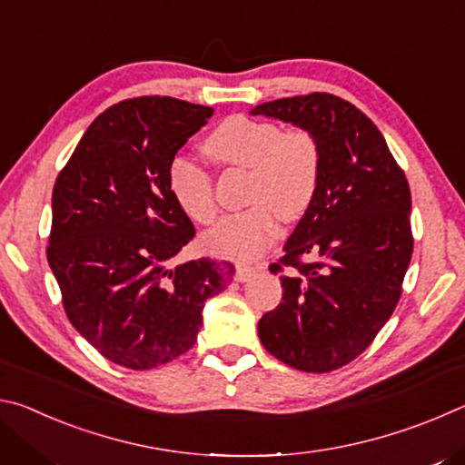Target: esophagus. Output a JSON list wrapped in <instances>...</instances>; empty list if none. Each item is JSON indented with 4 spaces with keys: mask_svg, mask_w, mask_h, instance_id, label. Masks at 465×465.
Returning a JSON list of instances; mask_svg holds the SVG:
<instances>
[{
    "mask_svg": "<svg viewBox=\"0 0 465 465\" xmlns=\"http://www.w3.org/2000/svg\"><path fill=\"white\" fill-rule=\"evenodd\" d=\"M256 266H248V264H238V269H235V281L238 282H246L256 274Z\"/></svg>",
    "mask_w": 465,
    "mask_h": 465,
    "instance_id": "34e87169",
    "label": "esophagus"
}]
</instances>
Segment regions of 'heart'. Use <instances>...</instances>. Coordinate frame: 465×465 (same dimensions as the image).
<instances>
[{"label": "heart", "mask_w": 465, "mask_h": 465, "mask_svg": "<svg viewBox=\"0 0 465 465\" xmlns=\"http://www.w3.org/2000/svg\"><path fill=\"white\" fill-rule=\"evenodd\" d=\"M203 149L219 166L250 170L252 207L223 217L203 238L217 256L233 261L261 256L277 238L279 215L295 222L313 201L320 183V145L310 131H281L274 123L235 114L209 133ZM168 188L193 222H213L217 204L209 172L186 157H174L168 168Z\"/></svg>", "instance_id": "b5f03b06"}]
</instances>
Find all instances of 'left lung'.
Returning <instances> with one entry per match:
<instances>
[{
    "mask_svg": "<svg viewBox=\"0 0 465 465\" xmlns=\"http://www.w3.org/2000/svg\"><path fill=\"white\" fill-rule=\"evenodd\" d=\"M252 114L310 131L320 183L271 272L282 302L258 322L264 349L308 373L349 365L396 310L412 258L411 186L380 129L326 92L281 98Z\"/></svg>",
    "mask_w": 465,
    "mask_h": 465,
    "instance_id": "1",
    "label": "left lung"
}]
</instances>
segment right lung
Instances as JSON below:
<instances>
[{
    "label": "right lung",
    "instance_id": "add662e5",
    "mask_svg": "<svg viewBox=\"0 0 465 465\" xmlns=\"http://www.w3.org/2000/svg\"><path fill=\"white\" fill-rule=\"evenodd\" d=\"M213 108L170 96L123 100L98 114L53 188L46 248L69 322L102 357L153 369L196 342L203 308L233 264L172 266L194 225L168 188V168Z\"/></svg>",
    "mask_w": 465,
    "mask_h": 465
}]
</instances>
